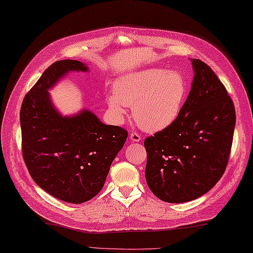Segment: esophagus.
<instances>
[{
	"mask_svg": "<svg viewBox=\"0 0 253 253\" xmlns=\"http://www.w3.org/2000/svg\"><path fill=\"white\" fill-rule=\"evenodd\" d=\"M129 138H130V140L133 141V142H139V141H140V139H141L140 135H139V133H137V132H135V131H132L130 133Z\"/></svg>",
	"mask_w": 253,
	"mask_h": 253,
	"instance_id": "1",
	"label": "esophagus"
}]
</instances>
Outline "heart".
Returning a JSON list of instances; mask_svg holds the SVG:
<instances>
[{"mask_svg":"<svg viewBox=\"0 0 253 253\" xmlns=\"http://www.w3.org/2000/svg\"><path fill=\"white\" fill-rule=\"evenodd\" d=\"M109 105L117 116L132 106L133 120L143 130L155 132L178 118L188 94L186 78L165 68H147L127 74L115 83Z\"/></svg>","mask_w":253,"mask_h":253,"instance_id":"b5f03b06","label":"heart"}]
</instances>
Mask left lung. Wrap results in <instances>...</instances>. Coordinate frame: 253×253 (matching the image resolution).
Wrapping results in <instances>:
<instances>
[{
  "label": "left lung",
  "mask_w": 253,
  "mask_h": 253,
  "mask_svg": "<svg viewBox=\"0 0 253 253\" xmlns=\"http://www.w3.org/2000/svg\"><path fill=\"white\" fill-rule=\"evenodd\" d=\"M195 77L178 118L144 140L146 180L169 203L201 197L221 179L228 163L236 124L235 106L211 67L192 60Z\"/></svg>",
  "instance_id": "left-lung-1"
}]
</instances>
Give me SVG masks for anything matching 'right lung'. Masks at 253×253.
Here are the masks:
<instances>
[{"label":"right lung","mask_w":253,"mask_h":253,"mask_svg":"<svg viewBox=\"0 0 253 253\" xmlns=\"http://www.w3.org/2000/svg\"><path fill=\"white\" fill-rule=\"evenodd\" d=\"M69 71L87 72L88 67L74 60L53 63L25 95L21 150L38 186L62 201L78 204L101 191L128 132L105 125L87 110L71 117L55 110L47 90Z\"/></svg>","instance_id":"1"}]
</instances>
